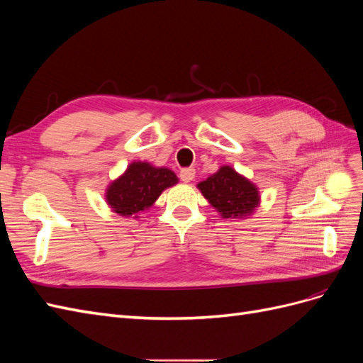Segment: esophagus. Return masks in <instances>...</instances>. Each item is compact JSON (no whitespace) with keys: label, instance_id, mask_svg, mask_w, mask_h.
Wrapping results in <instances>:
<instances>
[{"label":"esophagus","instance_id":"obj_1","mask_svg":"<svg viewBox=\"0 0 363 363\" xmlns=\"http://www.w3.org/2000/svg\"><path fill=\"white\" fill-rule=\"evenodd\" d=\"M180 179L184 183H189L195 179V169L194 168H184L180 171Z\"/></svg>","mask_w":363,"mask_h":363}]
</instances>
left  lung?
<instances>
[{
  "label": "left lung",
  "mask_w": 363,
  "mask_h": 363,
  "mask_svg": "<svg viewBox=\"0 0 363 363\" xmlns=\"http://www.w3.org/2000/svg\"><path fill=\"white\" fill-rule=\"evenodd\" d=\"M196 188L224 219L250 218L260 206L257 186L228 164H223Z\"/></svg>",
  "instance_id": "8db88e82"
}]
</instances>
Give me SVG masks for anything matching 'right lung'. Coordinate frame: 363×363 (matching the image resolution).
<instances>
[{"label":"right lung","instance_id":"1","mask_svg":"<svg viewBox=\"0 0 363 363\" xmlns=\"http://www.w3.org/2000/svg\"><path fill=\"white\" fill-rule=\"evenodd\" d=\"M177 183L179 177L169 168L135 160L118 179L107 184L104 200L113 213L139 218L138 215L148 211L164 189Z\"/></svg>","mask_w":363,"mask_h":363}]
</instances>
